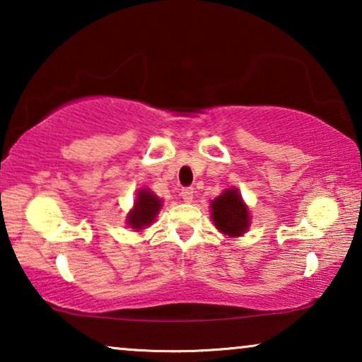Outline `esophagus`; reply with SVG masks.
Returning <instances> with one entry per match:
<instances>
[{
	"mask_svg": "<svg viewBox=\"0 0 362 362\" xmlns=\"http://www.w3.org/2000/svg\"><path fill=\"white\" fill-rule=\"evenodd\" d=\"M181 197L185 199V202H191L192 197H194V189L192 187H182Z\"/></svg>",
	"mask_w": 362,
	"mask_h": 362,
	"instance_id": "obj_1",
	"label": "esophagus"
}]
</instances>
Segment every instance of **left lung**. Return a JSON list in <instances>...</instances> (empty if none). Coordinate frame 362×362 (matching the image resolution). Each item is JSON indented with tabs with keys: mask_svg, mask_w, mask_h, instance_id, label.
<instances>
[{
	"mask_svg": "<svg viewBox=\"0 0 362 362\" xmlns=\"http://www.w3.org/2000/svg\"><path fill=\"white\" fill-rule=\"evenodd\" d=\"M212 221L222 234L237 237L249 227V209L242 202L237 189H227L212 201Z\"/></svg>",
	"mask_w": 362,
	"mask_h": 362,
	"instance_id": "left-lung-1",
	"label": "left lung"
}]
</instances>
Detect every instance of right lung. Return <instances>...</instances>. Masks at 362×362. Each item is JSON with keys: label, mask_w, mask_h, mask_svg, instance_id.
I'll return each instance as SVG.
<instances>
[{"label": "right lung", "mask_w": 362, "mask_h": 362, "mask_svg": "<svg viewBox=\"0 0 362 362\" xmlns=\"http://www.w3.org/2000/svg\"><path fill=\"white\" fill-rule=\"evenodd\" d=\"M161 201L153 194L151 191L141 189L138 191L136 202L133 211L128 214V226H132L133 229H143V227L150 226L158 212H160Z\"/></svg>", "instance_id": "obj_1"}]
</instances>
